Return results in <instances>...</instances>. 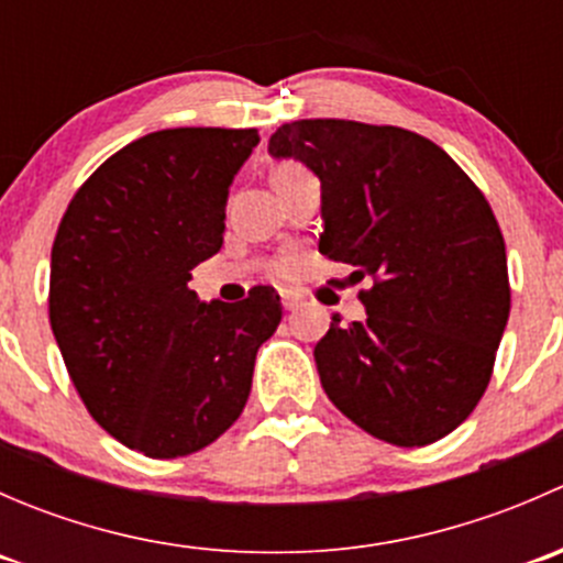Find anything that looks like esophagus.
I'll return each mask as SVG.
<instances>
[{
	"label": "esophagus",
	"instance_id": "esophagus-1",
	"mask_svg": "<svg viewBox=\"0 0 563 563\" xmlns=\"http://www.w3.org/2000/svg\"><path fill=\"white\" fill-rule=\"evenodd\" d=\"M280 299H283V308H286V310H297L299 305H302V297H299V294H294V291H283Z\"/></svg>",
	"mask_w": 563,
	"mask_h": 563
}]
</instances>
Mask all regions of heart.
I'll list each match as a JSON object with an SVG mask.
<instances>
[{"instance_id": "b5f03b06", "label": "heart", "mask_w": 563, "mask_h": 563, "mask_svg": "<svg viewBox=\"0 0 563 563\" xmlns=\"http://www.w3.org/2000/svg\"><path fill=\"white\" fill-rule=\"evenodd\" d=\"M299 174H305V168L299 166V163L280 161V163H275V168H272V181H275V185H280V181L291 179V176H299ZM275 272H277V275H288V272H291V266L283 261V264L275 266Z\"/></svg>"}]
</instances>
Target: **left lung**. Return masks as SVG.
<instances>
[{
    "label": "left lung",
    "instance_id": "obj_1",
    "mask_svg": "<svg viewBox=\"0 0 563 563\" xmlns=\"http://www.w3.org/2000/svg\"><path fill=\"white\" fill-rule=\"evenodd\" d=\"M272 157L321 179L318 250L354 266L365 321L316 343L329 400L395 446H424L468 419L509 318L507 247L490 203L441 146L351 119L277 128Z\"/></svg>",
    "mask_w": 563,
    "mask_h": 563
}]
</instances>
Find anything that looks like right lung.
<instances>
[{"label": "right lung", "instance_id": "1", "mask_svg": "<svg viewBox=\"0 0 563 563\" xmlns=\"http://www.w3.org/2000/svg\"><path fill=\"white\" fill-rule=\"evenodd\" d=\"M258 130H157L81 187L51 247L48 318L95 422L146 457L203 450L240 419L283 305L255 286L201 302L190 272L223 245L229 187Z\"/></svg>", "mask_w": 563, "mask_h": 563}]
</instances>
